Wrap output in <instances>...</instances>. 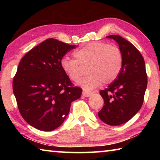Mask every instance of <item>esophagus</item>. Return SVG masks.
I'll list each match as a JSON object with an SVG mask.
<instances>
[{"instance_id":"obj_1","label":"esophagus","mask_w":160,"mask_h":160,"mask_svg":"<svg viewBox=\"0 0 160 160\" xmlns=\"http://www.w3.org/2000/svg\"><path fill=\"white\" fill-rule=\"evenodd\" d=\"M92 94V92H86V91H83L82 92V95L84 97H90Z\"/></svg>"}]
</instances>
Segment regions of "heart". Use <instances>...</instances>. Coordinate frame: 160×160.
I'll return each mask as SVG.
<instances>
[{"label": "heart", "instance_id": "heart-1", "mask_svg": "<svg viewBox=\"0 0 160 160\" xmlns=\"http://www.w3.org/2000/svg\"><path fill=\"white\" fill-rule=\"evenodd\" d=\"M75 59L63 57L60 61L61 69L73 81L84 72L88 66L89 74L78 81V85L85 90H92L102 82L108 85L118 78L123 66V53L115 45L106 42L88 43L75 51Z\"/></svg>", "mask_w": 160, "mask_h": 160}]
</instances>
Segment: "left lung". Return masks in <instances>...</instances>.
<instances>
[{
  "mask_svg": "<svg viewBox=\"0 0 160 160\" xmlns=\"http://www.w3.org/2000/svg\"><path fill=\"white\" fill-rule=\"evenodd\" d=\"M107 38L115 40L123 53V66L118 78L101 90L104 104L99 118L109 126L128 121L141 108L148 85L144 58L133 44L119 35Z\"/></svg>",
  "mask_w": 160,
  "mask_h": 160,
  "instance_id": "1",
  "label": "left lung"
}]
</instances>
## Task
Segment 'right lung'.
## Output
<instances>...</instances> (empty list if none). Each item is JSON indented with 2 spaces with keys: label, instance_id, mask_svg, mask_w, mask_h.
I'll list each match as a JSON object with an SVG mask.
<instances>
[{
  "label": "right lung",
  "instance_id": "1",
  "mask_svg": "<svg viewBox=\"0 0 160 160\" xmlns=\"http://www.w3.org/2000/svg\"><path fill=\"white\" fill-rule=\"evenodd\" d=\"M75 45L47 39L22 58L12 82L13 93L22 118L43 131L60 126L71 102L79 99L82 89L73 87L61 69V58Z\"/></svg>",
  "mask_w": 160,
  "mask_h": 160
}]
</instances>
